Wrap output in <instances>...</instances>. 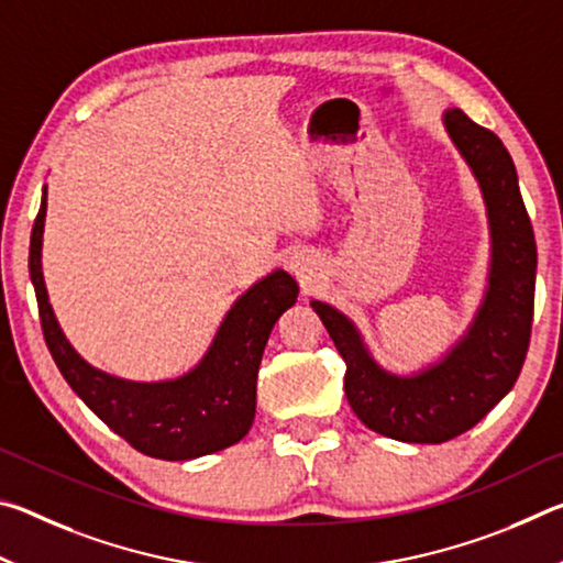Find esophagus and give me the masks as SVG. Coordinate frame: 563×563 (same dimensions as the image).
Segmentation results:
<instances>
[{
	"instance_id": "obj_1",
	"label": "esophagus",
	"mask_w": 563,
	"mask_h": 563,
	"mask_svg": "<svg viewBox=\"0 0 563 563\" xmlns=\"http://www.w3.org/2000/svg\"><path fill=\"white\" fill-rule=\"evenodd\" d=\"M288 268H290V273L302 285H312V283H316V278H318V261L312 258V255H308V253L292 255L290 263H288Z\"/></svg>"
}]
</instances>
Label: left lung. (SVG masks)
<instances>
[{"label": "left lung", "instance_id": "8db88e82", "mask_svg": "<svg viewBox=\"0 0 563 563\" xmlns=\"http://www.w3.org/2000/svg\"><path fill=\"white\" fill-rule=\"evenodd\" d=\"M444 123L479 178L494 243L487 298L466 338L440 365L397 377L375 365L342 312L312 300L347 365L352 412L373 432L417 444H442L472 430L517 383L529 350L537 283V243L509 151L497 133L460 109L446 111Z\"/></svg>", "mask_w": 563, "mask_h": 563}]
</instances>
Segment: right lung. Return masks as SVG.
Masks as SVG:
<instances>
[{
	"instance_id": "right-lung-1",
	"label": "right lung",
	"mask_w": 563,
	"mask_h": 563,
	"mask_svg": "<svg viewBox=\"0 0 563 563\" xmlns=\"http://www.w3.org/2000/svg\"><path fill=\"white\" fill-rule=\"evenodd\" d=\"M46 188L30 243V275L42 332L52 357L76 395L133 450L184 462L241 442L255 417V383L275 322L298 298V283L275 271L255 283L228 312L201 365L168 383H129L87 365L56 325L42 278Z\"/></svg>"
}]
</instances>
